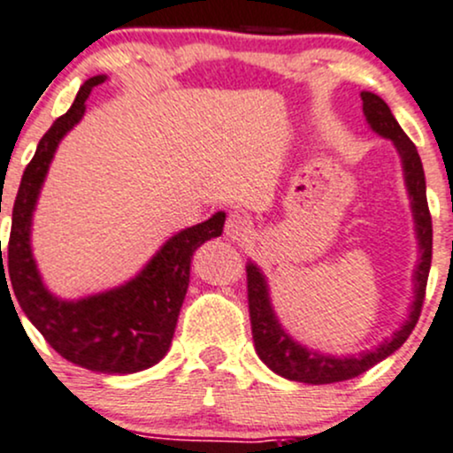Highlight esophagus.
Instances as JSON below:
<instances>
[{"label": "esophagus", "instance_id": "34e87169", "mask_svg": "<svg viewBox=\"0 0 453 453\" xmlns=\"http://www.w3.org/2000/svg\"><path fill=\"white\" fill-rule=\"evenodd\" d=\"M226 234L230 241L242 242L250 241L253 234V223L247 215H241V212H232L226 221Z\"/></svg>", "mask_w": 453, "mask_h": 453}]
</instances>
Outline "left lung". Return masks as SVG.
Returning <instances> with one entry per match:
<instances>
[{
    "label": "left lung",
    "mask_w": 453,
    "mask_h": 453,
    "mask_svg": "<svg viewBox=\"0 0 453 453\" xmlns=\"http://www.w3.org/2000/svg\"><path fill=\"white\" fill-rule=\"evenodd\" d=\"M364 101V116L376 135L389 139L400 157L402 172H404V185L411 200L412 221H415L417 238V266L412 271V303L409 307V318L402 322V326L394 331V335L387 337L372 350L357 352V355H329V352L314 350V348L303 346L290 335L280 318L275 314V307L271 301L266 275L256 262H247V296H250V316L253 346L257 357L271 367L275 374L288 380L307 382V385H329V382L350 380L355 376L380 364L389 355L409 340L419 320L421 305L426 296V283L430 275L432 262V219L428 211V197H426V176L421 158L417 154L415 143L406 137L400 124L391 113L389 105L374 92H361Z\"/></svg>",
    "instance_id": "1"
}]
</instances>
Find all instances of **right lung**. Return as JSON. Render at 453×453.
<instances>
[{
	"mask_svg": "<svg viewBox=\"0 0 453 453\" xmlns=\"http://www.w3.org/2000/svg\"><path fill=\"white\" fill-rule=\"evenodd\" d=\"M105 81L107 74L88 79L71 109L38 142L14 200L8 256L0 260V277L4 283L8 275L10 299L19 301L29 322L64 359L103 374H135L158 364L170 350L193 253L211 238L221 236L226 212L219 211L206 221L176 232L133 280L111 290L66 301L44 286L32 253V219L38 196L59 142L83 118L92 88Z\"/></svg>",
	"mask_w": 453,
	"mask_h": 453,
	"instance_id": "add662e5",
	"label": "right lung"
}]
</instances>
